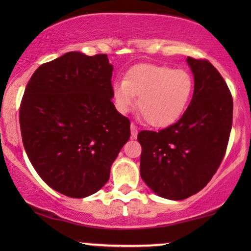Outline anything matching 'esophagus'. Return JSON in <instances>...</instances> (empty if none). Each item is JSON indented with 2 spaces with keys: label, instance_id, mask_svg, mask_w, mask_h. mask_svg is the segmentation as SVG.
Here are the masks:
<instances>
[{
  "label": "esophagus",
  "instance_id": "34e87169",
  "mask_svg": "<svg viewBox=\"0 0 251 251\" xmlns=\"http://www.w3.org/2000/svg\"><path fill=\"white\" fill-rule=\"evenodd\" d=\"M130 128H131V138H137V135H138V126H137L135 123H131Z\"/></svg>",
  "mask_w": 251,
  "mask_h": 251
}]
</instances>
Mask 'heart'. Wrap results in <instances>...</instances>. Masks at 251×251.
Listing matches in <instances>:
<instances>
[{
	"mask_svg": "<svg viewBox=\"0 0 251 251\" xmlns=\"http://www.w3.org/2000/svg\"><path fill=\"white\" fill-rule=\"evenodd\" d=\"M193 77L184 70L160 65L132 67L126 81L113 85L116 106L128 112L138 99V109L150 126L161 128L177 121L183 114L193 92Z\"/></svg>",
	"mask_w": 251,
	"mask_h": 251,
	"instance_id": "heart-1",
	"label": "heart"
}]
</instances>
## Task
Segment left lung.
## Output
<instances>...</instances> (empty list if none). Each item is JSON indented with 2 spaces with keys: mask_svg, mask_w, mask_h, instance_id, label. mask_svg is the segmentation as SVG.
<instances>
[{
  "mask_svg": "<svg viewBox=\"0 0 251 251\" xmlns=\"http://www.w3.org/2000/svg\"><path fill=\"white\" fill-rule=\"evenodd\" d=\"M194 92L183 116L159 131L138 133L140 176L160 197L184 200L207 185L221 166L232 129L233 98L207 59L187 57Z\"/></svg>",
  "mask_w": 251,
  "mask_h": 251,
  "instance_id": "1",
  "label": "left lung"
}]
</instances>
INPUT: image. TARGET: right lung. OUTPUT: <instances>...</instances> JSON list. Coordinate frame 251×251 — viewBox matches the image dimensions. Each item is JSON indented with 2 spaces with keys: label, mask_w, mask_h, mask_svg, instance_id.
<instances>
[{
  "label": "right lung",
  "mask_w": 251,
  "mask_h": 251,
  "mask_svg": "<svg viewBox=\"0 0 251 251\" xmlns=\"http://www.w3.org/2000/svg\"><path fill=\"white\" fill-rule=\"evenodd\" d=\"M107 54L67 52L34 72L19 108L27 156L59 193L85 198L107 183L130 138V121L115 109Z\"/></svg>",
  "instance_id": "obj_1"
}]
</instances>
